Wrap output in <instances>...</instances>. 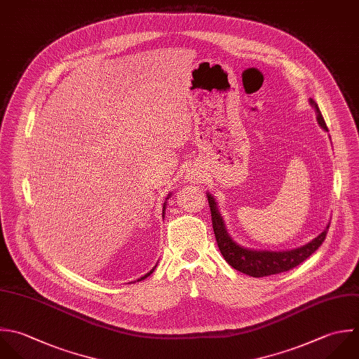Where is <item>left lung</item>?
Instances as JSON below:
<instances>
[{
	"instance_id": "8db88e82",
	"label": "left lung",
	"mask_w": 359,
	"mask_h": 359,
	"mask_svg": "<svg viewBox=\"0 0 359 359\" xmlns=\"http://www.w3.org/2000/svg\"><path fill=\"white\" fill-rule=\"evenodd\" d=\"M311 104L315 107L316 114H318V121L319 124L327 130L326 121L322 116V111L319 110L318 103L311 99ZM208 197V204L211 210V221H212V228H214V235L218 243V248L224 256V259L228 262L231 267L235 270L248 274L250 277L262 278L273 274H280L284 271H290L294 267L299 266L302 262H305L312 253H315L320 245L325 242L327 236V231L330 228V224L327 228L318 236L315 238L311 243L288 250V252H256V250H249L245 249L239 245H236L231 236L228 235L225 229V224L222 221V217L217 208V203L211 194H207Z\"/></svg>"
}]
</instances>
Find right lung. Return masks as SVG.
Segmentation results:
<instances>
[{"label":"right lung","instance_id":"1","mask_svg":"<svg viewBox=\"0 0 359 359\" xmlns=\"http://www.w3.org/2000/svg\"><path fill=\"white\" fill-rule=\"evenodd\" d=\"M165 207H166V204H163V211H162V214H163V215H165ZM163 215H162V217H163ZM154 270H155V269H152V270H151V271H149V273H148V274H145V276H144V277H141V278H140V280H137V281H141V280H145V278H147V277H148V276H151V274H152V271H154Z\"/></svg>","mask_w":359,"mask_h":359}]
</instances>
